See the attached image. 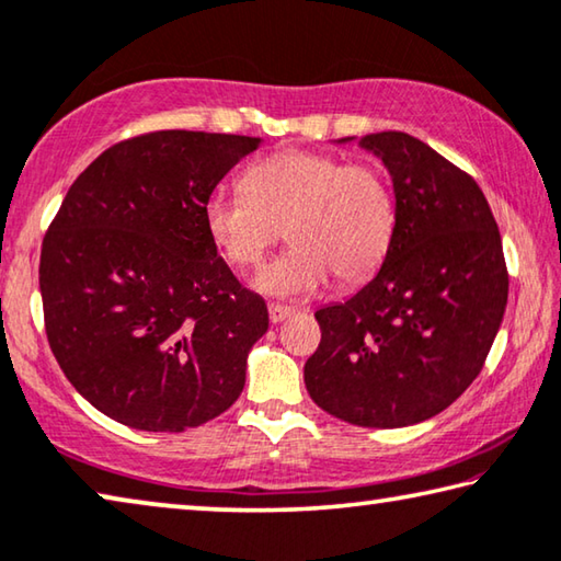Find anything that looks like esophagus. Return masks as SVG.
Returning <instances> with one entry per match:
<instances>
[{
	"mask_svg": "<svg viewBox=\"0 0 561 561\" xmlns=\"http://www.w3.org/2000/svg\"><path fill=\"white\" fill-rule=\"evenodd\" d=\"M291 314H295V309L291 307H284V305H270V319L274 324L284 322V319H289Z\"/></svg>",
	"mask_w": 561,
	"mask_h": 561,
	"instance_id": "34e87169",
	"label": "esophagus"
}]
</instances>
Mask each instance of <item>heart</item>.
<instances>
[{"mask_svg":"<svg viewBox=\"0 0 561 561\" xmlns=\"http://www.w3.org/2000/svg\"><path fill=\"white\" fill-rule=\"evenodd\" d=\"M204 227L229 264L256 270L282 232L291 247L256 277L272 297L301 299L332 274L357 284L375 274L397 232V197L385 167L289 149L262 159L242 190L204 199Z\"/></svg>","mask_w":561,"mask_h":561,"instance_id":"heart-1","label":"heart"}]
</instances>
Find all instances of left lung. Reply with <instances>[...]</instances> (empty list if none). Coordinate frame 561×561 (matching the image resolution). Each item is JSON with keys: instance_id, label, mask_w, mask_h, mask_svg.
I'll return each instance as SVG.
<instances>
[{"instance_id": "left-lung-1", "label": "left lung", "mask_w": 561, "mask_h": 561, "mask_svg": "<svg viewBox=\"0 0 561 561\" xmlns=\"http://www.w3.org/2000/svg\"><path fill=\"white\" fill-rule=\"evenodd\" d=\"M359 147L389 169L397 232L377 277L314 314L322 342L305 364V385L336 420L394 430L439 414L477 379L500 332L510 274L472 176L404 131L367 135Z\"/></svg>"}]
</instances>
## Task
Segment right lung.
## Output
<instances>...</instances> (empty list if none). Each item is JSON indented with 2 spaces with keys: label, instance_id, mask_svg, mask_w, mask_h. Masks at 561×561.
I'll list each match as a JSON object with an SVG mask.
<instances>
[{
  "label": "right lung",
  "instance_id": "right-lung-1",
  "mask_svg": "<svg viewBox=\"0 0 561 561\" xmlns=\"http://www.w3.org/2000/svg\"><path fill=\"white\" fill-rule=\"evenodd\" d=\"M260 137L167 129L124 139L75 184L42 244L44 327L89 404L145 432L215 420L270 327L204 227V199Z\"/></svg>",
  "mask_w": 561,
  "mask_h": 561
}]
</instances>
